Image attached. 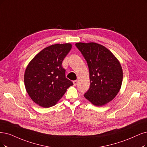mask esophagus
Here are the masks:
<instances>
[{
	"mask_svg": "<svg viewBox=\"0 0 147 147\" xmlns=\"http://www.w3.org/2000/svg\"><path fill=\"white\" fill-rule=\"evenodd\" d=\"M77 84H78V80H74L73 81V85H74V86L77 85Z\"/></svg>",
	"mask_w": 147,
	"mask_h": 147,
	"instance_id": "34e87169",
	"label": "esophagus"
}]
</instances>
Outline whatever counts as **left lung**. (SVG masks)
I'll use <instances>...</instances> for the list:
<instances>
[{
  "mask_svg": "<svg viewBox=\"0 0 147 147\" xmlns=\"http://www.w3.org/2000/svg\"><path fill=\"white\" fill-rule=\"evenodd\" d=\"M89 68L90 87L84 97L94 105L103 106L111 101L121 88L123 71L116 57L94 42L76 43Z\"/></svg>",
  "mask_w": 147,
  "mask_h": 147,
  "instance_id": "1",
  "label": "left lung"
}]
</instances>
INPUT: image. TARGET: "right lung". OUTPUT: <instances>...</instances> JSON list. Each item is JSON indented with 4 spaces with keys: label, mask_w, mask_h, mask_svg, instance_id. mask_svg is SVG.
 Here are the masks:
<instances>
[{
    "label": "right lung",
    "mask_w": 147,
    "mask_h": 147,
    "mask_svg": "<svg viewBox=\"0 0 147 147\" xmlns=\"http://www.w3.org/2000/svg\"><path fill=\"white\" fill-rule=\"evenodd\" d=\"M72 48L71 43H57L43 49L26 68L25 89L36 104L49 108L57 104L67 89L73 85L65 77L62 61Z\"/></svg>",
    "instance_id": "1"
}]
</instances>
